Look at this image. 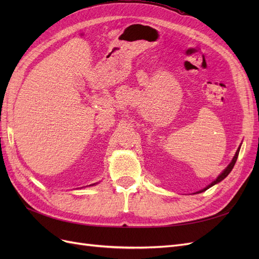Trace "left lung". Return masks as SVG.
<instances>
[{"mask_svg":"<svg viewBox=\"0 0 259 259\" xmlns=\"http://www.w3.org/2000/svg\"><path fill=\"white\" fill-rule=\"evenodd\" d=\"M239 151H240V147H239V149H238V150H237V152H236V155H234L233 156V159H232V161H231V163L229 164V165L228 166H227V168L223 171V173L221 174V175H219L217 178H216V180H214V182L213 183H211L210 185H208L206 188H204V189H203V190H201L200 192H203V191H205V190H207L208 189V188H210L211 186H214V185H216L217 183H219V182H222V180L223 179H225L227 176H228L229 175V173H230V171L232 170V168H233V166H234V164H236V162H237V159H238V155H239Z\"/></svg>","mask_w":259,"mask_h":259,"instance_id":"obj_1","label":"left lung"}]
</instances>
